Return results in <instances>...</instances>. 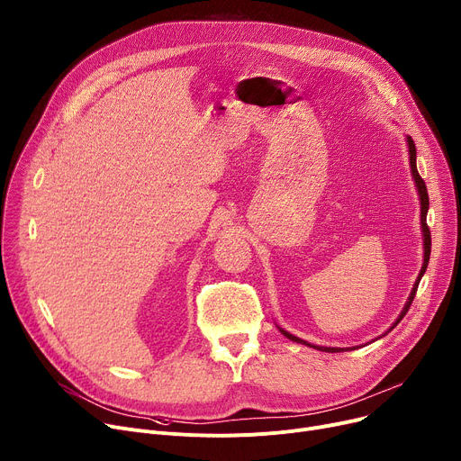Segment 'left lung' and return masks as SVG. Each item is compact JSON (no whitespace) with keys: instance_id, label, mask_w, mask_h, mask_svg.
Instances as JSON below:
<instances>
[{"instance_id":"left-lung-1","label":"left lung","mask_w":461,"mask_h":461,"mask_svg":"<svg viewBox=\"0 0 461 461\" xmlns=\"http://www.w3.org/2000/svg\"><path fill=\"white\" fill-rule=\"evenodd\" d=\"M406 144H408V156H410L411 177H413V183H415V187H417V194H419V202H420V230H422V250H424V254H422V267H420V272H419L417 280H415V284H413V289H411V293H410V296H408V300H406V303H404V308H402L401 315H398L396 321L393 322V326H391L384 335H387L398 322H401V321L404 319V315L408 313L410 305H411V302H413V298H415L419 282H420V278H422V274L426 272L428 261H430V249H432L430 230H428V226H426V214H428V207H430V202H428V191H426V185H424V179H422V177L419 176V172H417V149H415V142H413V139H411L410 135H406ZM278 330L287 337V339H291V341H294V343H300V345H305V347H312V348L322 350V352H331V354H335V352H347V350H356V348H359V347H348V348H339V347H319V345H312V343H308V341L300 339V337L289 333L287 330H284V328H280V326H278ZM384 335H380V337H384Z\"/></svg>"}]
</instances>
